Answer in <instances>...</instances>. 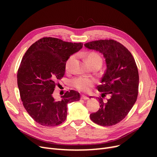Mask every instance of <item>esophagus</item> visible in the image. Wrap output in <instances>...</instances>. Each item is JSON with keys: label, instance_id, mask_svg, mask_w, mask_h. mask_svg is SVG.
Wrapping results in <instances>:
<instances>
[{"label": "esophagus", "instance_id": "34e87169", "mask_svg": "<svg viewBox=\"0 0 157 157\" xmlns=\"http://www.w3.org/2000/svg\"><path fill=\"white\" fill-rule=\"evenodd\" d=\"M81 99H84V100H87V99H88V98L86 96H84V95H82L81 96Z\"/></svg>", "mask_w": 157, "mask_h": 157}]
</instances>
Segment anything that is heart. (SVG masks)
<instances>
[{"label":"heart","instance_id":"obj_1","mask_svg":"<svg viewBox=\"0 0 157 157\" xmlns=\"http://www.w3.org/2000/svg\"><path fill=\"white\" fill-rule=\"evenodd\" d=\"M75 57V56H71L66 61L65 63V68L66 71H69L71 68V66L73 63ZM86 59L88 64L93 67L94 65H102V58L101 56L97 52H90L86 55ZM96 83V81L92 78H85V77H78L75 78L72 84L73 87L78 90V91L82 92H89L91 88L94 86V84Z\"/></svg>","mask_w":157,"mask_h":157}]
</instances>
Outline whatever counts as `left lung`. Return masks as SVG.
Instances as JSON below:
<instances>
[{
    "label": "left lung",
    "instance_id": "8db88e82",
    "mask_svg": "<svg viewBox=\"0 0 157 157\" xmlns=\"http://www.w3.org/2000/svg\"><path fill=\"white\" fill-rule=\"evenodd\" d=\"M86 48L99 51L105 57L107 69L98 86L101 96L100 109L90 115L98 125L111 126L124 119L134 106L138 95L139 73L134 57L125 46L113 39L98 40L84 44ZM107 94L110 98L104 102Z\"/></svg>",
    "mask_w": 157,
    "mask_h": 157
}]
</instances>
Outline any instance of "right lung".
<instances>
[{"mask_svg": "<svg viewBox=\"0 0 157 157\" xmlns=\"http://www.w3.org/2000/svg\"><path fill=\"white\" fill-rule=\"evenodd\" d=\"M83 44L65 42L53 37H44L33 43L23 56L17 80L21 99L27 112L38 124L55 126L67 118V103L78 101V92H66L60 101L53 92L56 80L63 77L65 63Z\"/></svg>", "mask_w": 157, "mask_h": 157, "instance_id": "1", "label": "right lung"}]
</instances>
